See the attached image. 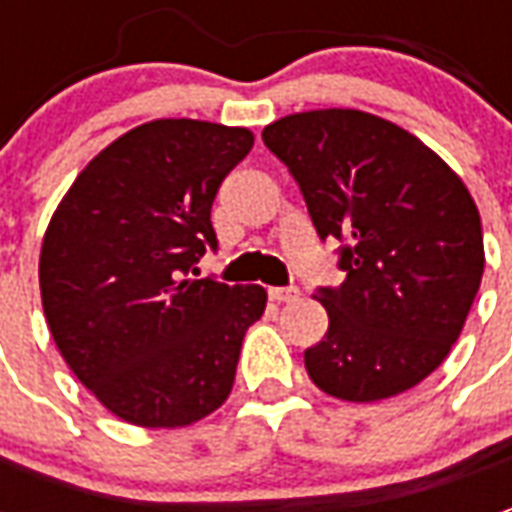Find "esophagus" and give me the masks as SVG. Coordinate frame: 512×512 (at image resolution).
Masks as SVG:
<instances>
[{
  "instance_id": "esophagus-1",
  "label": "esophagus",
  "mask_w": 512,
  "mask_h": 512,
  "mask_svg": "<svg viewBox=\"0 0 512 512\" xmlns=\"http://www.w3.org/2000/svg\"><path fill=\"white\" fill-rule=\"evenodd\" d=\"M296 296H299V288H293V285H288V288H268V299L277 301V304L293 301Z\"/></svg>"
}]
</instances>
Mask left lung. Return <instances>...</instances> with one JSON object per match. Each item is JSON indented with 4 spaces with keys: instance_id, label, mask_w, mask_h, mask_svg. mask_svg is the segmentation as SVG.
<instances>
[{
    "instance_id": "obj_1",
    "label": "left lung",
    "mask_w": 512,
    "mask_h": 512,
    "mask_svg": "<svg viewBox=\"0 0 512 512\" xmlns=\"http://www.w3.org/2000/svg\"><path fill=\"white\" fill-rule=\"evenodd\" d=\"M263 142L299 183L343 285H318L329 332L304 351L326 395H400L447 359L483 279V227L463 180L403 128L356 109L288 115Z\"/></svg>"
}]
</instances>
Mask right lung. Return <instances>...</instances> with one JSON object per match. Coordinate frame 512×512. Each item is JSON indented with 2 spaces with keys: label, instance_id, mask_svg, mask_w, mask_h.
Segmentation results:
<instances>
[{
  "label": "right lung",
  "instance_id": "right-lung-1",
  "mask_svg": "<svg viewBox=\"0 0 512 512\" xmlns=\"http://www.w3.org/2000/svg\"><path fill=\"white\" fill-rule=\"evenodd\" d=\"M255 136L202 120H153L82 169L40 249L51 337L112 414L183 428L222 406L260 285L189 279L216 249L211 205Z\"/></svg>",
  "mask_w": 512,
  "mask_h": 512
}]
</instances>
